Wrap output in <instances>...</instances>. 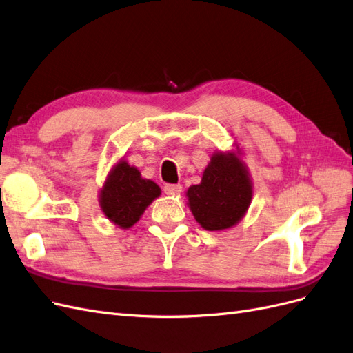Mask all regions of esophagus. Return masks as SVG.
Returning <instances> with one entry per match:
<instances>
[{"instance_id": "1", "label": "esophagus", "mask_w": 353, "mask_h": 353, "mask_svg": "<svg viewBox=\"0 0 353 353\" xmlns=\"http://www.w3.org/2000/svg\"><path fill=\"white\" fill-rule=\"evenodd\" d=\"M163 191L169 196H174V194H179L181 191H183V187H181V184H166L163 187Z\"/></svg>"}]
</instances>
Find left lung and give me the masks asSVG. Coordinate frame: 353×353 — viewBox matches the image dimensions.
I'll return each mask as SVG.
<instances>
[{"instance_id": "8db88e82", "label": "left lung", "mask_w": 353, "mask_h": 353, "mask_svg": "<svg viewBox=\"0 0 353 353\" xmlns=\"http://www.w3.org/2000/svg\"><path fill=\"white\" fill-rule=\"evenodd\" d=\"M188 206L208 231L234 227L252 201L248 170L234 153H216L203 172L201 183L187 191Z\"/></svg>"}]
</instances>
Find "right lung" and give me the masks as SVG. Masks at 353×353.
<instances>
[{
  "label": "right lung",
  "instance_id": "1",
  "mask_svg": "<svg viewBox=\"0 0 353 353\" xmlns=\"http://www.w3.org/2000/svg\"><path fill=\"white\" fill-rule=\"evenodd\" d=\"M159 196L157 184L141 178L137 168L121 162L105 181L100 193V206L105 216L126 230L140 219L145 208Z\"/></svg>",
  "mask_w": 353,
  "mask_h": 353
}]
</instances>
